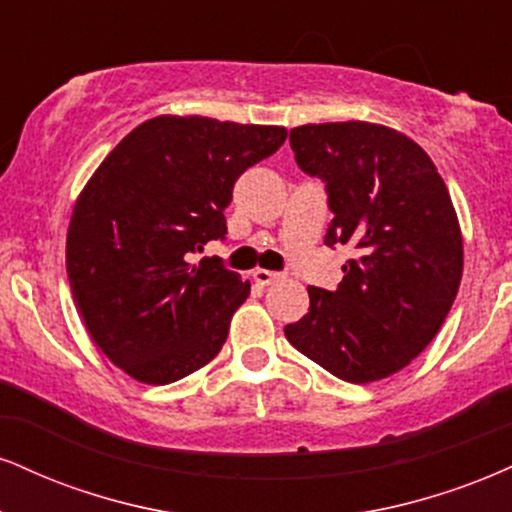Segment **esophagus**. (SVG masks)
Segmentation results:
<instances>
[{
	"instance_id": "1",
	"label": "esophagus",
	"mask_w": 512,
	"mask_h": 512,
	"mask_svg": "<svg viewBox=\"0 0 512 512\" xmlns=\"http://www.w3.org/2000/svg\"><path fill=\"white\" fill-rule=\"evenodd\" d=\"M252 279L260 283V286H272L274 281L281 279V274L269 272V269H255V272H252Z\"/></svg>"
}]
</instances>
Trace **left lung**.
<instances>
[{
	"label": "left lung",
	"instance_id": "obj_1",
	"mask_svg": "<svg viewBox=\"0 0 512 512\" xmlns=\"http://www.w3.org/2000/svg\"><path fill=\"white\" fill-rule=\"evenodd\" d=\"M295 162L326 183L334 212L324 243L353 245L336 291L310 286L288 324L293 348L350 384L408 367L441 329L463 279V236L446 183L408 135L381 123H307Z\"/></svg>",
	"mask_w": 512,
	"mask_h": 512
}]
</instances>
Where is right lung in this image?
I'll return each mask as SVG.
<instances>
[{
  "instance_id": "add662e5",
  "label": "right lung",
  "mask_w": 512,
  "mask_h": 512,
  "mask_svg": "<svg viewBox=\"0 0 512 512\" xmlns=\"http://www.w3.org/2000/svg\"><path fill=\"white\" fill-rule=\"evenodd\" d=\"M283 126L155 116L104 157L73 207L66 274L85 329L116 367L164 386L205 367L250 281L217 257L233 183L283 145Z\"/></svg>"
}]
</instances>
